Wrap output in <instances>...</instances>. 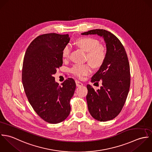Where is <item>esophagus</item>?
<instances>
[{
  "mask_svg": "<svg viewBox=\"0 0 152 152\" xmlns=\"http://www.w3.org/2000/svg\"><path fill=\"white\" fill-rule=\"evenodd\" d=\"M75 82H76V85L77 87H80V86H83V83L82 82H80V81H79V80H76Z\"/></svg>",
  "mask_w": 152,
  "mask_h": 152,
  "instance_id": "34e87169",
  "label": "esophagus"
}]
</instances>
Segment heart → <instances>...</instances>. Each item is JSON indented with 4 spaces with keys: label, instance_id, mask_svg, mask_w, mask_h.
<instances>
[{
    "label": "heart",
    "instance_id": "obj_1",
    "mask_svg": "<svg viewBox=\"0 0 152 152\" xmlns=\"http://www.w3.org/2000/svg\"><path fill=\"white\" fill-rule=\"evenodd\" d=\"M76 43L80 48L87 52L86 60L89 61L93 66L99 67L103 63L106 57V51L104 46L99 45L97 40L92 37H85L78 39ZM70 48L67 45L62 51L63 59H68L70 57ZM70 72L75 76L82 78L83 76L91 73L92 67L89 63L76 64L71 68Z\"/></svg>",
    "mask_w": 152,
    "mask_h": 152
}]
</instances>
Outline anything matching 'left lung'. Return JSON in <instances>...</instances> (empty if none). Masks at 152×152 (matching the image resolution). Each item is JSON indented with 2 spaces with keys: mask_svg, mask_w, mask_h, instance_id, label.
Wrapping results in <instances>:
<instances>
[{
  "mask_svg": "<svg viewBox=\"0 0 152 152\" xmlns=\"http://www.w3.org/2000/svg\"><path fill=\"white\" fill-rule=\"evenodd\" d=\"M82 35L97 34L104 40L106 57L99 70L91 77V82L102 80V86L95 91L87 85L88 107L91 116L100 121L115 118L125 103L130 85L128 58L119 39L109 31L93 29Z\"/></svg>",
  "mask_w": 152,
  "mask_h": 152,
  "instance_id": "obj_1",
  "label": "left lung"
}]
</instances>
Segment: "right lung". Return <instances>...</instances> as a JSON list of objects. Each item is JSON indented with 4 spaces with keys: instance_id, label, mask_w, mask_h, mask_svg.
Masks as SVG:
<instances>
[{
    "instance_id": "add662e5",
    "label": "right lung",
    "mask_w": 152,
    "mask_h": 152,
    "mask_svg": "<svg viewBox=\"0 0 152 152\" xmlns=\"http://www.w3.org/2000/svg\"><path fill=\"white\" fill-rule=\"evenodd\" d=\"M69 41L67 34L40 35L31 42L23 59L22 79L27 98L36 113L52 124L69 115L70 100L76 89L72 78L59 85L53 77L62 66V51Z\"/></svg>"
}]
</instances>
